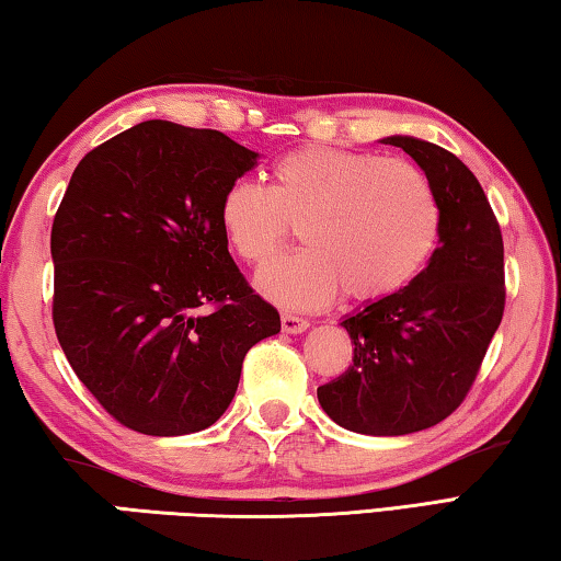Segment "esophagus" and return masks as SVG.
I'll return each instance as SVG.
<instances>
[{
    "instance_id": "obj_1",
    "label": "esophagus",
    "mask_w": 561,
    "mask_h": 561,
    "mask_svg": "<svg viewBox=\"0 0 561 561\" xmlns=\"http://www.w3.org/2000/svg\"><path fill=\"white\" fill-rule=\"evenodd\" d=\"M309 329V321L297 314H282V331L284 334H301Z\"/></svg>"
}]
</instances>
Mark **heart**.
Segmentation results:
<instances>
[{
	"label": "heart",
	"mask_w": 561,
	"mask_h": 561,
	"mask_svg": "<svg viewBox=\"0 0 561 561\" xmlns=\"http://www.w3.org/2000/svg\"><path fill=\"white\" fill-rule=\"evenodd\" d=\"M297 225L309 247L262 267L257 289L309 311L344 289L354 301H378L411 284L438 242L440 205L408 160L329 146L282 156L272 187L237 178L222 193L220 227L244 262H267Z\"/></svg>",
	"instance_id": "obj_1"
}]
</instances>
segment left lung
<instances>
[{
  "label": "left lung",
  "mask_w": 561,
  "mask_h": 561,
  "mask_svg": "<svg viewBox=\"0 0 561 561\" xmlns=\"http://www.w3.org/2000/svg\"><path fill=\"white\" fill-rule=\"evenodd\" d=\"M383 144L428 175L438 247L408 287L341 321L354 364L317 396L341 428L408 435L445 421L468 396L505 311V247L485 190L458 156L411 136Z\"/></svg>",
  "instance_id": "8db88e82"
}]
</instances>
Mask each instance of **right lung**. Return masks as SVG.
<instances>
[{
	"label": "right lung",
	"instance_id": "obj_1",
	"mask_svg": "<svg viewBox=\"0 0 561 561\" xmlns=\"http://www.w3.org/2000/svg\"><path fill=\"white\" fill-rule=\"evenodd\" d=\"M257 153L144 121L76 165L51 227L54 329L79 381L146 435L210 428L279 311L227 252L220 201Z\"/></svg>",
	"mask_w": 561,
	"mask_h": 561
}]
</instances>
